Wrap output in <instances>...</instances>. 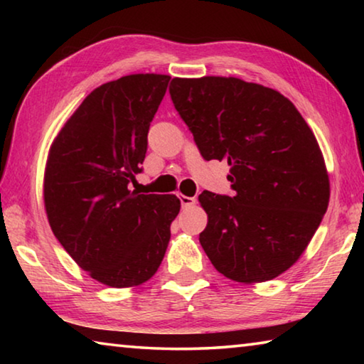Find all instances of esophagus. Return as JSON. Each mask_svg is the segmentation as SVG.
<instances>
[{
	"label": "esophagus",
	"mask_w": 364,
	"mask_h": 364,
	"mask_svg": "<svg viewBox=\"0 0 364 364\" xmlns=\"http://www.w3.org/2000/svg\"><path fill=\"white\" fill-rule=\"evenodd\" d=\"M180 202L183 208L193 207L196 204V197H188V196H180Z\"/></svg>",
	"instance_id": "34e87169"
}]
</instances>
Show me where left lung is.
Segmentation results:
<instances>
[{
  "label": "left lung",
  "instance_id": "1",
  "mask_svg": "<svg viewBox=\"0 0 364 364\" xmlns=\"http://www.w3.org/2000/svg\"><path fill=\"white\" fill-rule=\"evenodd\" d=\"M170 96L202 157L230 165L232 197L199 196L208 217L202 249L232 281L274 279L304 254L328 210L315 134L279 91L241 78H173Z\"/></svg>",
  "mask_w": 364,
  "mask_h": 364
}]
</instances>
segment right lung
<instances>
[{
  "label": "right lung",
  "mask_w": 364,
  "mask_h": 364,
  "mask_svg": "<svg viewBox=\"0 0 364 364\" xmlns=\"http://www.w3.org/2000/svg\"><path fill=\"white\" fill-rule=\"evenodd\" d=\"M168 82V75L134 73L97 86L48 154L49 226L78 267L109 287H134L156 274L180 213L173 194L130 189Z\"/></svg>",
  "instance_id": "add662e5"
}]
</instances>
